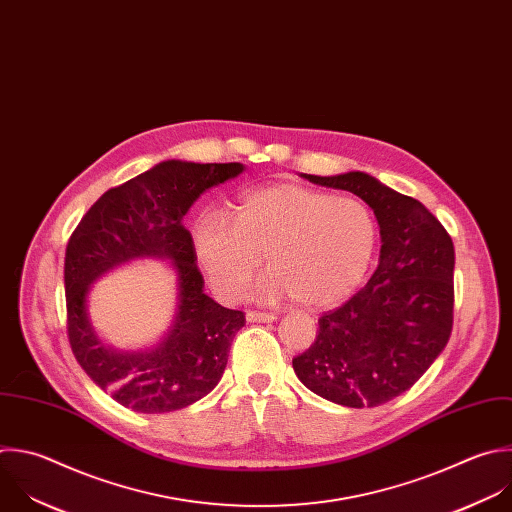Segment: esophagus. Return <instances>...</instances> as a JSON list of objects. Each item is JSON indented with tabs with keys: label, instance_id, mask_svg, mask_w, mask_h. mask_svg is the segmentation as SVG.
Listing matches in <instances>:
<instances>
[{
	"label": "esophagus",
	"instance_id": "1",
	"mask_svg": "<svg viewBox=\"0 0 512 512\" xmlns=\"http://www.w3.org/2000/svg\"><path fill=\"white\" fill-rule=\"evenodd\" d=\"M277 315L275 313H265V311H247V321H253V323H269V321H275Z\"/></svg>",
	"mask_w": 512,
	"mask_h": 512
}]
</instances>
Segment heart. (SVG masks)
<instances>
[{
	"instance_id": "heart-1",
	"label": "heart",
	"mask_w": 512,
	"mask_h": 512,
	"mask_svg": "<svg viewBox=\"0 0 512 512\" xmlns=\"http://www.w3.org/2000/svg\"><path fill=\"white\" fill-rule=\"evenodd\" d=\"M376 245L378 223L364 201L289 183L243 193L233 223L205 213L193 227L197 263L227 301L245 295L265 255L271 271L259 283L261 297L335 305L362 283Z\"/></svg>"
}]
</instances>
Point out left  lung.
Returning a JSON list of instances; mask_svg holds the SVG:
<instances>
[{
  "mask_svg": "<svg viewBox=\"0 0 512 512\" xmlns=\"http://www.w3.org/2000/svg\"><path fill=\"white\" fill-rule=\"evenodd\" d=\"M303 177L366 201L378 219L382 249L366 287L317 319L315 342L293 358V370L329 402L376 408L410 390L448 344L454 245L420 201L366 173Z\"/></svg>",
  "mask_w": 512,
  "mask_h": 512,
  "instance_id": "1",
  "label": "left lung"
}]
</instances>
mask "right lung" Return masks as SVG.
I'll list each match as a JSON object with an SVG mask.
<instances>
[{"label":"right lung","mask_w":512,"mask_h":512,"mask_svg":"<svg viewBox=\"0 0 512 512\" xmlns=\"http://www.w3.org/2000/svg\"><path fill=\"white\" fill-rule=\"evenodd\" d=\"M241 162L166 160L106 191L82 217L66 247L64 285L68 339L90 380L118 404L142 414L187 408L221 380L245 313L211 299L183 225L191 205L211 187L243 173ZM140 256L168 258L178 271L174 327L144 353L106 349L91 329L85 297L106 270Z\"/></svg>","instance_id":"1"}]
</instances>
